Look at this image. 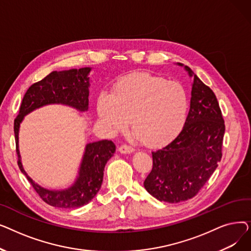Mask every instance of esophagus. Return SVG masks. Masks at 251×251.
<instances>
[{"mask_svg":"<svg viewBox=\"0 0 251 251\" xmlns=\"http://www.w3.org/2000/svg\"><path fill=\"white\" fill-rule=\"evenodd\" d=\"M119 151L121 153H131L134 151V149L131 146H128V144H122V146L119 148Z\"/></svg>","mask_w":251,"mask_h":251,"instance_id":"1","label":"esophagus"}]
</instances>
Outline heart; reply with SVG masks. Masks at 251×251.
Instances as JSON below:
<instances>
[{
    "label": "heart",
    "instance_id": "b5f03b06",
    "mask_svg": "<svg viewBox=\"0 0 251 251\" xmlns=\"http://www.w3.org/2000/svg\"><path fill=\"white\" fill-rule=\"evenodd\" d=\"M188 108V94L183 85L149 73L118 79L112 94L102 91L97 100L99 117L110 131L124 130L131 119L134 135L151 147L161 146L180 132Z\"/></svg>",
    "mask_w": 251,
    "mask_h": 251
}]
</instances>
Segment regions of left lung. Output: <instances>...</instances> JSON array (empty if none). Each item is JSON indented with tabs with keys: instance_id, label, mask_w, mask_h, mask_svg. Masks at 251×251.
Wrapping results in <instances>:
<instances>
[{
	"instance_id": "1",
	"label": "left lung",
	"mask_w": 251,
	"mask_h": 251,
	"mask_svg": "<svg viewBox=\"0 0 251 251\" xmlns=\"http://www.w3.org/2000/svg\"><path fill=\"white\" fill-rule=\"evenodd\" d=\"M177 65L192 78L189 113L177 137L151 152L152 169L143 182L151 195L169 203L188 201L203 187L222 159L225 133L214 91L188 66Z\"/></svg>"
}]
</instances>
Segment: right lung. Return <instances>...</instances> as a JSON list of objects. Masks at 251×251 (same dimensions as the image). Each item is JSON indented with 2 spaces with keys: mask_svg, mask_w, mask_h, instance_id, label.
Masks as SVG:
<instances>
[{
  "mask_svg": "<svg viewBox=\"0 0 251 251\" xmlns=\"http://www.w3.org/2000/svg\"><path fill=\"white\" fill-rule=\"evenodd\" d=\"M90 67L52 71L43 80L32 84L22 100L14 121V133L18 166L27 177L34 190L48 204L62 208H76L87 204L100 191L104 166L114 155L116 146L112 140L103 139L85 146L78 175L71 186L63 189H48L34 182L25 172L19 151V129L26 115L48 104L68 105L79 112L88 111Z\"/></svg>",
  "mask_w": 251,
  "mask_h": 251,
  "instance_id": "1",
  "label": "right lung"
}]
</instances>
